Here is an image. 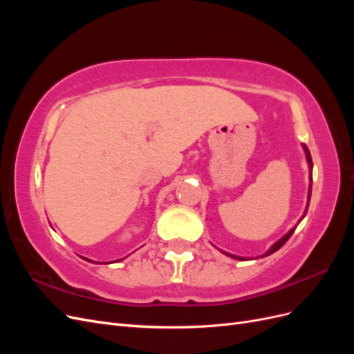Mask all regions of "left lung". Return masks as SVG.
Returning a JSON list of instances; mask_svg holds the SVG:
<instances>
[{
  "instance_id": "obj_1",
  "label": "left lung",
  "mask_w": 354,
  "mask_h": 354,
  "mask_svg": "<svg viewBox=\"0 0 354 354\" xmlns=\"http://www.w3.org/2000/svg\"><path fill=\"white\" fill-rule=\"evenodd\" d=\"M303 149H304V152H306V158H307V164H308V168H310V186H308V199H307V207H306V211H304V216H306V212H307V209H308V202H310V196H312V168H313V162H312V156H310V152H308V149H307V146L306 145H303ZM304 216L301 217V220L304 218ZM301 220H299V221H301ZM298 221V223H299ZM294 230H295V227L294 229H291V230H289L286 234H285V236H282L279 241H277L276 243H273L272 245V248L269 250V251H267L263 257H266V255H270V254H273V252H276L277 250H279L281 248V246L289 239V238H291V234L294 233ZM224 252V251H223ZM224 254H226V255H229V257H232V259H236V260H241V261H245V259H243V257H238V255H233V254H229V252H224Z\"/></svg>"
}]
</instances>
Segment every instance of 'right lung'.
Masks as SVG:
<instances>
[{
    "instance_id": "1",
    "label": "right lung",
    "mask_w": 354,
    "mask_h": 354,
    "mask_svg": "<svg viewBox=\"0 0 354 354\" xmlns=\"http://www.w3.org/2000/svg\"><path fill=\"white\" fill-rule=\"evenodd\" d=\"M85 260H87V261H91V260H88V259H85ZM118 261H121V260H118Z\"/></svg>"
}]
</instances>
